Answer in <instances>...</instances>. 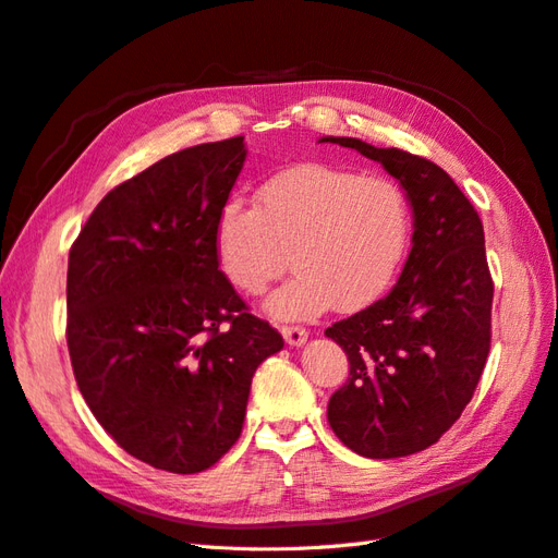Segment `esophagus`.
<instances>
[{"instance_id":"obj_1","label":"esophagus","mask_w":558,"mask_h":558,"mask_svg":"<svg viewBox=\"0 0 558 558\" xmlns=\"http://www.w3.org/2000/svg\"><path fill=\"white\" fill-rule=\"evenodd\" d=\"M281 335H283L286 344H291V347H302L307 342V330L300 326H283Z\"/></svg>"}]
</instances>
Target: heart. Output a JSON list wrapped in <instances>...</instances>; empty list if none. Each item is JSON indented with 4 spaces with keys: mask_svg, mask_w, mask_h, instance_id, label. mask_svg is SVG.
Segmentation results:
<instances>
[{
    "mask_svg": "<svg viewBox=\"0 0 558 558\" xmlns=\"http://www.w3.org/2000/svg\"><path fill=\"white\" fill-rule=\"evenodd\" d=\"M258 202H226L216 248L226 277L246 295H260L291 256L295 277L265 305L277 318L367 305L391 283L410 242L408 195L384 174L293 167L267 181Z\"/></svg>",
    "mask_w": 558,
    "mask_h": 558,
    "instance_id": "1",
    "label": "heart"
}]
</instances>
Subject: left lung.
<instances>
[{
    "label": "left lung",
    "mask_w": 558,
    "mask_h": 558,
    "mask_svg": "<svg viewBox=\"0 0 558 558\" xmlns=\"http://www.w3.org/2000/svg\"><path fill=\"white\" fill-rule=\"evenodd\" d=\"M318 142L379 162L412 205V251L398 283L326 330L349 359V379L328 402L330 428L365 459H400L453 426L486 365L494 281L484 228L435 162L353 137Z\"/></svg>",
    "instance_id": "8db88e82"
}]
</instances>
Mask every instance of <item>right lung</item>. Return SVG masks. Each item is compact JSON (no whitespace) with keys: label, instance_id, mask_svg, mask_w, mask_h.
I'll return each mask as SVG.
<instances>
[{"label":"right lung","instance_id":"add662e5","mask_svg":"<svg viewBox=\"0 0 558 558\" xmlns=\"http://www.w3.org/2000/svg\"><path fill=\"white\" fill-rule=\"evenodd\" d=\"M244 160V137L158 160L105 195L70 251L78 391L130 456L177 475L238 442L253 373L283 347L218 269V211Z\"/></svg>","mask_w":558,"mask_h":558}]
</instances>
